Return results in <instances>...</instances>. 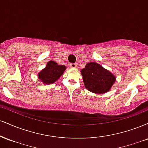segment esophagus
<instances>
[{"mask_svg":"<svg viewBox=\"0 0 148 148\" xmlns=\"http://www.w3.org/2000/svg\"><path fill=\"white\" fill-rule=\"evenodd\" d=\"M69 66H70L71 68L75 69V68H76V67H77V64L75 63H71L70 64H69Z\"/></svg>","mask_w":148,"mask_h":148,"instance_id":"esophagus-1","label":"esophagus"}]
</instances>
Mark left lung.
<instances>
[{
	"mask_svg": "<svg viewBox=\"0 0 148 148\" xmlns=\"http://www.w3.org/2000/svg\"><path fill=\"white\" fill-rule=\"evenodd\" d=\"M81 72L85 87L95 94H103L109 91L116 80L113 73L97 62L87 63Z\"/></svg>",
	"mask_w": 148,
	"mask_h": 148,
	"instance_id": "left-lung-1",
	"label": "left lung"
}]
</instances>
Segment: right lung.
<instances>
[{
  "instance_id": "right-lung-1",
  "label": "right lung",
  "mask_w": 148,
  "mask_h": 148,
  "mask_svg": "<svg viewBox=\"0 0 148 148\" xmlns=\"http://www.w3.org/2000/svg\"><path fill=\"white\" fill-rule=\"evenodd\" d=\"M67 67L62 64H57L53 60L47 62V65L37 74V77L44 84H53L62 75Z\"/></svg>"
}]
</instances>
